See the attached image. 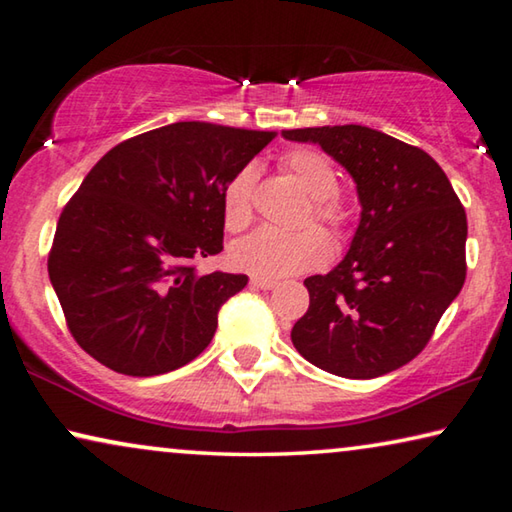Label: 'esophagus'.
Wrapping results in <instances>:
<instances>
[{
  "label": "esophagus",
  "mask_w": 512,
  "mask_h": 512,
  "mask_svg": "<svg viewBox=\"0 0 512 512\" xmlns=\"http://www.w3.org/2000/svg\"><path fill=\"white\" fill-rule=\"evenodd\" d=\"M250 284H253L255 289L268 291V289H273L277 282H275V280H271V277H257V275H253V277H250Z\"/></svg>",
  "instance_id": "1"
}]
</instances>
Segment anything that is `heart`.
<instances>
[{"instance_id":"obj_1","label":"heart","mask_w":512,"mask_h":512,"mask_svg":"<svg viewBox=\"0 0 512 512\" xmlns=\"http://www.w3.org/2000/svg\"><path fill=\"white\" fill-rule=\"evenodd\" d=\"M284 167L314 198L316 219L329 223L332 228H343V223L348 221V210L336 196L339 173H336L332 160L314 149H293L284 155ZM255 180V167L246 164L225 185L223 219L228 230H244L253 221ZM329 257H332V241L320 228L296 232L262 228L232 248V262L237 268L257 277H271V280L311 271V268L327 264Z\"/></svg>"}]
</instances>
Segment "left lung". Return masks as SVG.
<instances>
[{
    "mask_svg": "<svg viewBox=\"0 0 512 512\" xmlns=\"http://www.w3.org/2000/svg\"><path fill=\"white\" fill-rule=\"evenodd\" d=\"M314 142L357 183L361 221L348 255L305 280L309 309L291 341L332 375L372 379L402 368L429 343L465 282L467 216L438 162L368 126L282 133Z\"/></svg>",
    "mask_w": 512,
    "mask_h": 512,
    "instance_id": "1",
    "label": "left lung"
}]
</instances>
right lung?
<instances>
[{"label":"right lung","mask_w":512,"mask_h":512,"mask_svg":"<svg viewBox=\"0 0 512 512\" xmlns=\"http://www.w3.org/2000/svg\"><path fill=\"white\" fill-rule=\"evenodd\" d=\"M275 133L178 121L117 144L60 214L49 280L74 341L131 377L196 359L241 273H196L223 250V189Z\"/></svg>","instance_id":"right-lung-1"}]
</instances>
